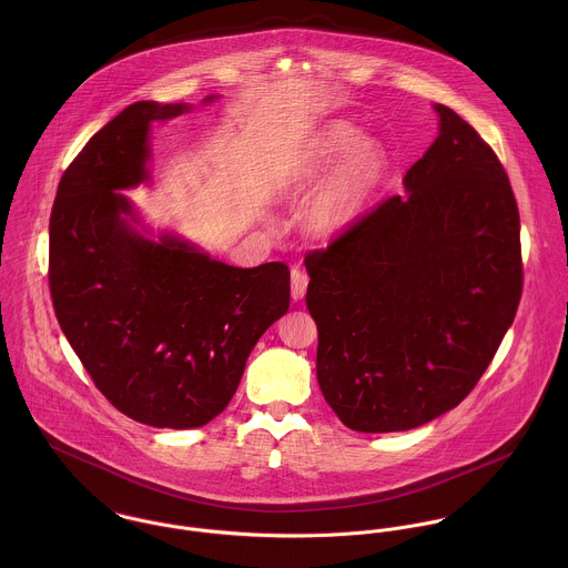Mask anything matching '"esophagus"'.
I'll list each match as a JSON object with an SVG mask.
<instances>
[{
	"label": "esophagus",
	"mask_w": 568,
	"mask_h": 568,
	"mask_svg": "<svg viewBox=\"0 0 568 568\" xmlns=\"http://www.w3.org/2000/svg\"><path fill=\"white\" fill-rule=\"evenodd\" d=\"M306 288H308V275L300 266H293V271H291V297H293V302L304 300Z\"/></svg>",
	"instance_id": "34e87169"
}]
</instances>
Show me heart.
<instances>
[{
    "instance_id": "b5f03b06",
    "label": "heart",
    "mask_w": 568,
    "mask_h": 568,
    "mask_svg": "<svg viewBox=\"0 0 568 568\" xmlns=\"http://www.w3.org/2000/svg\"><path fill=\"white\" fill-rule=\"evenodd\" d=\"M341 162L339 166L337 163ZM339 168L308 207V225L317 234H336L352 225L387 174V153L376 142H365L349 122L324 129L291 163L288 190H304L335 165Z\"/></svg>"
}]
</instances>
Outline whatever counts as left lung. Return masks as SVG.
<instances>
[{
  "label": "left lung",
  "instance_id": "8db88e82",
  "mask_svg": "<svg viewBox=\"0 0 568 568\" xmlns=\"http://www.w3.org/2000/svg\"><path fill=\"white\" fill-rule=\"evenodd\" d=\"M389 196L306 255L317 381L361 433L417 428L479 383L523 293L520 216L505 168L453 109Z\"/></svg>",
  "mask_w": 568,
  "mask_h": 568
}]
</instances>
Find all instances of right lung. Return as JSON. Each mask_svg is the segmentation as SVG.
<instances>
[{"label":"right lung","instance_id":"add662e5","mask_svg":"<svg viewBox=\"0 0 568 568\" xmlns=\"http://www.w3.org/2000/svg\"><path fill=\"white\" fill-rule=\"evenodd\" d=\"M190 109L129 104L70 163L50 216L61 329L102 396L155 428L223 413L257 338L291 304L286 264L239 268L176 234L155 241L120 192L151 181V126Z\"/></svg>","mask_w":568,"mask_h":568}]
</instances>
